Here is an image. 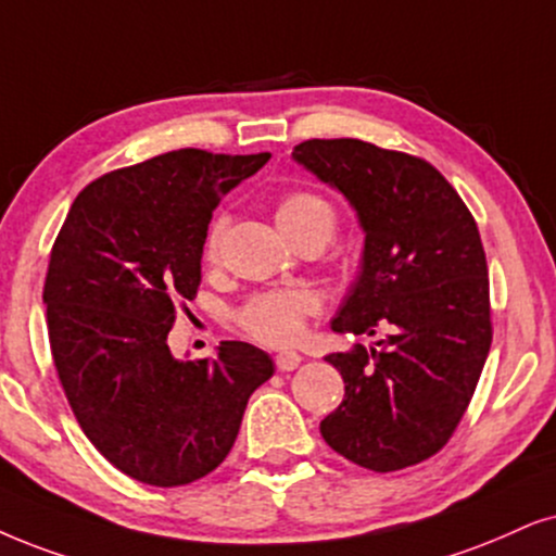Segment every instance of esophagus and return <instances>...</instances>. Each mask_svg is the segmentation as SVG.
<instances>
[{
  "instance_id": "34e87169",
  "label": "esophagus",
  "mask_w": 556,
  "mask_h": 556,
  "mask_svg": "<svg viewBox=\"0 0 556 556\" xmlns=\"http://www.w3.org/2000/svg\"><path fill=\"white\" fill-rule=\"evenodd\" d=\"M274 362H277V369L282 371H294L300 367L302 356L298 354V351H279L277 356H274Z\"/></svg>"
}]
</instances>
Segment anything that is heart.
<instances>
[{"label":"heart","instance_id":"1","mask_svg":"<svg viewBox=\"0 0 556 556\" xmlns=\"http://www.w3.org/2000/svg\"><path fill=\"white\" fill-rule=\"evenodd\" d=\"M277 223L292 243L307 236H320L328 243L336 230V207L315 189H290L277 202ZM228 226L230 217L226 213L210 223L202 241V256L207 264H215L220 256ZM318 311L320 300L311 290H266L251 294L238 307L236 323L251 339L266 346H290L300 339L307 318L318 315Z\"/></svg>","mask_w":556,"mask_h":556}]
</instances>
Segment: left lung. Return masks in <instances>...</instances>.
<instances>
[{"instance_id": "1", "label": "left lung", "mask_w": 556, "mask_h": 556, "mask_svg": "<svg viewBox=\"0 0 556 556\" xmlns=\"http://www.w3.org/2000/svg\"><path fill=\"white\" fill-rule=\"evenodd\" d=\"M292 156L346 194L367 233L359 282L330 328L390 330L379 349L326 356L346 392L320 420L323 439L371 472L420 465L452 439L493 343L480 230L420 156L359 138H313Z\"/></svg>"}]
</instances>
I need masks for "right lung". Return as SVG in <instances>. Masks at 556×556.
Listing matches in <instances>:
<instances>
[{
	"label": "right lung",
	"mask_w": 556,
	"mask_h": 556,
	"mask_svg": "<svg viewBox=\"0 0 556 556\" xmlns=\"http://www.w3.org/2000/svg\"><path fill=\"white\" fill-rule=\"evenodd\" d=\"M269 153H161L79 192L55 236L43 302L61 388L112 467L153 488L189 484L226 459L274 362L243 341L177 362L166 336L200 287L220 197Z\"/></svg>",
	"instance_id": "add662e5"
}]
</instances>
